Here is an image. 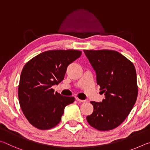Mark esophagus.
I'll list each match as a JSON object with an SVG mask.
<instances>
[{"instance_id": "esophagus-1", "label": "esophagus", "mask_w": 150, "mask_h": 150, "mask_svg": "<svg viewBox=\"0 0 150 150\" xmlns=\"http://www.w3.org/2000/svg\"><path fill=\"white\" fill-rule=\"evenodd\" d=\"M75 99L77 100V101H79V103H83V102H85L86 101V100H81V99H79L78 97H75Z\"/></svg>"}]
</instances>
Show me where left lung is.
<instances>
[{
    "instance_id": "left-lung-1",
    "label": "left lung",
    "mask_w": 150,
    "mask_h": 150,
    "mask_svg": "<svg viewBox=\"0 0 150 150\" xmlns=\"http://www.w3.org/2000/svg\"><path fill=\"white\" fill-rule=\"evenodd\" d=\"M96 71L97 84L105 99L91 101V115L87 116L89 124L99 131L118 127L129 115L137 97V75L130 61L115 51L84 50Z\"/></svg>"
}]
</instances>
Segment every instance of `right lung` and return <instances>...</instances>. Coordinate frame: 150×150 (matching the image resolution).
<instances>
[{
  "mask_svg": "<svg viewBox=\"0 0 150 150\" xmlns=\"http://www.w3.org/2000/svg\"><path fill=\"white\" fill-rule=\"evenodd\" d=\"M81 55L77 50H54L40 53L26 63L21 72L18 96L21 108L30 124L49 129L60 122L65 108L73 97L54 92L65 77L68 65Z\"/></svg>",
  "mask_w": 150,
  "mask_h": 150,
  "instance_id": "add662e5",
  "label": "right lung"
}]
</instances>
